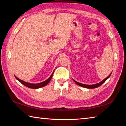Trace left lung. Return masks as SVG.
I'll list each match as a JSON object with an SVG mask.
<instances>
[{"mask_svg":"<svg viewBox=\"0 0 126 126\" xmlns=\"http://www.w3.org/2000/svg\"><path fill=\"white\" fill-rule=\"evenodd\" d=\"M110 74H110V75L104 79V80H102L101 82H99V83H97V84H93V85H87V84H82V83H80L77 82V81H76V80H74V82H75L78 85V86H81V87H84V88H91V89H92V88H97V87H99L100 86H101V85H102V84H103L104 82H105V81H106L107 79H108V78L110 77Z\"/></svg>","mask_w":126,"mask_h":126,"instance_id":"8db88e82","label":"left lung"}]
</instances>
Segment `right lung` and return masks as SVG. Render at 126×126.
<instances>
[{
  "instance_id": "right-lung-1",
  "label": "right lung",
  "mask_w": 126,
  "mask_h": 126,
  "mask_svg": "<svg viewBox=\"0 0 126 126\" xmlns=\"http://www.w3.org/2000/svg\"><path fill=\"white\" fill-rule=\"evenodd\" d=\"M53 73H54V72H53V73L52 74V75L50 76V77L48 79H47L46 80L44 81V82H41V83H37V84H33V83H28V82H25L24 81H23L22 80L20 79H19L18 78H17L16 76H15V77L16 79L17 80H18L19 82L23 84V85H24L25 86H26L27 87H28V88H33V89H37V88H41V87H43L44 86H46L47 84L49 82H50V80L51 79V78H52V76H53Z\"/></svg>"
}]
</instances>
